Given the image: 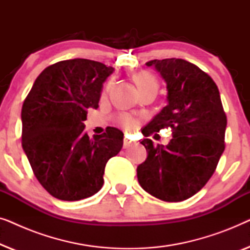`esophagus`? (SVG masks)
I'll return each instance as SVG.
<instances>
[{"mask_svg":"<svg viewBox=\"0 0 250 250\" xmlns=\"http://www.w3.org/2000/svg\"><path fill=\"white\" fill-rule=\"evenodd\" d=\"M133 145H135L134 142L131 141V140H128L127 138H124V143H123V146H124L125 149L129 148V146H132Z\"/></svg>","mask_w":250,"mask_h":250,"instance_id":"34e87169","label":"esophagus"}]
</instances>
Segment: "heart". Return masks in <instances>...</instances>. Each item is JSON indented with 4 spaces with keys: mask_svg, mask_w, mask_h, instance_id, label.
<instances>
[{
    "mask_svg": "<svg viewBox=\"0 0 250 250\" xmlns=\"http://www.w3.org/2000/svg\"><path fill=\"white\" fill-rule=\"evenodd\" d=\"M135 83L138 85L139 88L145 87V86H150V85H153V86H157V82L155 78H153L152 75H150L146 71H142V73L138 74L135 76ZM119 122L121 124L124 126L126 129H132L136 126V121L131 116L123 115L119 118Z\"/></svg>",
    "mask_w": 250,
    "mask_h": 250,
    "instance_id": "heart-1",
    "label": "heart"
}]
</instances>
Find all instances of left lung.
I'll return each instance as SVG.
<instances>
[{
	"label": "left lung",
	"instance_id": "left-lung-1",
	"mask_svg": "<svg viewBox=\"0 0 250 250\" xmlns=\"http://www.w3.org/2000/svg\"><path fill=\"white\" fill-rule=\"evenodd\" d=\"M166 83L167 104L146 126L143 135L172 127L167 146L141 142L148 152L136 168L143 190L160 200L176 203L192 197L208 182L224 151L227 116L215 82L183 59L151 60Z\"/></svg>",
	"mask_w": 250,
	"mask_h": 250
}]
</instances>
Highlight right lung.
<instances>
[{
	"label": "right lung",
	"instance_id": "right-lung-1",
	"mask_svg": "<svg viewBox=\"0 0 250 250\" xmlns=\"http://www.w3.org/2000/svg\"><path fill=\"white\" fill-rule=\"evenodd\" d=\"M114 68L87 59L46 67L34 82L21 109L22 149L36 179L51 196L75 201L104 186L105 164L123 146V132L110 127L90 138L84 121L98 109Z\"/></svg>",
	"mask_w": 250,
	"mask_h": 250
}]
</instances>
